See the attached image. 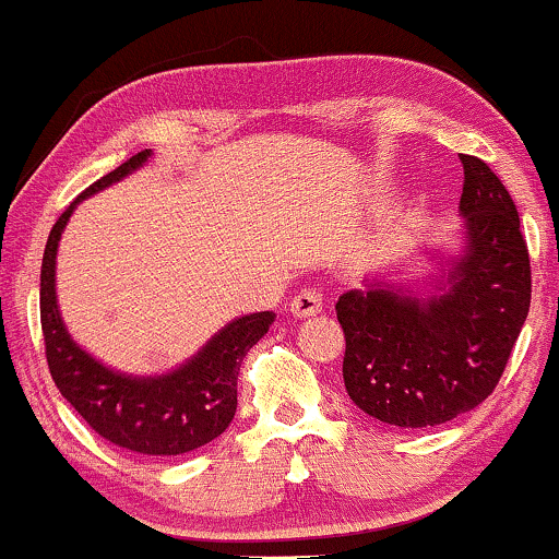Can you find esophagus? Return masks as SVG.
Returning a JSON list of instances; mask_svg holds the SVG:
<instances>
[{"mask_svg": "<svg viewBox=\"0 0 559 559\" xmlns=\"http://www.w3.org/2000/svg\"><path fill=\"white\" fill-rule=\"evenodd\" d=\"M323 310V297L318 289H302V293H297L293 297V302H289V313L295 318H310V316H318Z\"/></svg>", "mask_w": 559, "mask_h": 559, "instance_id": "34e87169", "label": "esophagus"}]
</instances>
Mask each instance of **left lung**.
Segmentation results:
<instances>
[{
	"instance_id": "left-lung-1",
	"label": "left lung",
	"mask_w": 559,
	"mask_h": 559,
	"mask_svg": "<svg viewBox=\"0 0 559 559\" xmlns=\"http://www.w3.org/2000/svg\"><path fill=\"white\" fill-rule=\"evenodd\" d=\"M460 162V251L433 266L431 282L365 277L336 302L346 393L367 416L401 429L447 424L480 405L532 302L528 249L509 190L477 156Z\"/></svg>"
}]
</instances>
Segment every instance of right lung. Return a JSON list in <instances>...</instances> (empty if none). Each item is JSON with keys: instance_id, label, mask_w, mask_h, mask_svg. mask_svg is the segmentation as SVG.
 Returning a JSON list of instances; mask_svg holds the SVG:
<instances>
[{"instance_id": "right-lung-1", "label": "right lung", "mask_w": 559, "mask_h": 559, "mask_svg": "<svg viewBox=\"0 0 559 559\" xmlns=\"http://www.w3.org/2000/svg\"><path fill=\"white\" fill-rule=\"evenodd\" d=\"M146 148L105 174L63 210L50 228L40 266V325L50 377L61 395L99 437L130 452L177 456L221 437L236 416V382L246 352L270 331L272 310L241 316L202 344V349L164 374H126L82 349L63 323L56 297V253L76 205L141 169Z\"/></svg>"}]
</instances>
